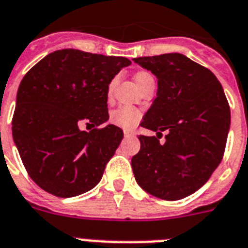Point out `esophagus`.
I'll use <instances>...</instances> for the list:
<instances>
[{"label":"esophagus","instance_id":"obj_1","mask_svg":"<svg viewBox=\"0 0 248 248\" xmlns=\"http://www.w3.org/2000/svg\"><path fill=\"white\" fill-rule=\"evenodd\" d=\"M135 134L132 131H124V137H134Z\"/></svg>","mask_w":248,"mask_h":248}]
</instances>
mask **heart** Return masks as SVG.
<instances>
[{
  "label": "heart",
  "instance_id": "1",
  "mask_svg": "<svg viewBox=\"0 0 248 248\" xmlns=\"http://www.w3.org/2000/svg\"><path fill=\"white\" fill-rule=\"evenodd\" d=\"M153 78V76L150 74L149 72H139L135 76V82L136 84H141L142 82H145L146 79ZM114 83L116 80H111L109 84H108L107 88V95L111 98L112 92H113ZM141 111L137 109V108L132 107V106H120L117 109H114L111 114V121L114 124H117L120 127L124 128V130H131L134 128L141 120Z\"/></svg>",
  "mask_w": 248,
  "mask_h": 248
}]
</instances>
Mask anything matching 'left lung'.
<instances>
[{
  "label": "left lung",
  "mask_w": 248,
  "mask_h": 248,
  "mask_svg": "<svg viewBox=\"0 0 248 248\" xmlns=\"http://www.w3.org/2000/svg\"><path fill=\"white\" fill-rule=\"evenodd\" d=\"M134 62L157 78L156 98L141 122L156 136H139L140 151L131 160L135 179L156 198L179 201L202 188L222 161L230 106L217 77L183 54Z\"/></svg>",
  "instance_id": "8db88e82"
}]
</instances>
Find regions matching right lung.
I'll use <instances>...</instances> for the list:
<instances>
[{"mask_svg":"<svg viewBox=\"0 0 248 248\" xmlns=\"http://www.w3.org/2000/svg\"><path fill=\"white\" fill-rule=\"evenodd\" d=\"M131 64L76 49L57 50L22 78L12 118V137L25 169L41 189L60 198L91 190L124 132L107 124V88ZM82 122L95 129L82 131Z\"/></svg>","mask_w":248,"mask_h":248,"instance_id":"add662e5","label":"right lung"}]
</instances>
